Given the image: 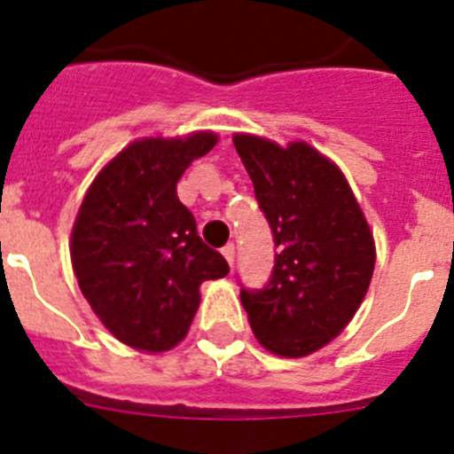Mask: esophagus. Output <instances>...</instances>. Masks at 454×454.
Segmentation results:
<instances>
[{
    "label": "esophagus",
    "instance_id": "obj_1",
    "mask_svg": "<svg viewBox=\"0 0 454 454\" xmlns=\"http://www.w3.org/2000/svg\"><path fill=\"white\" fill-rule=\"evenodd\" d=\"M223 256L230 262V266H234V259H236V246L234 243H227V246L223 247Z\"/></svg>",
    "mask_w": 454,
    "mask_h": 454
}]
</instances>
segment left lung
Returning <instances> with one entry per match:
<instances>
[{"label":"left lung","mask_w":454,"mask_h":454,"mask_svg":"<svg viewBox=\"0 0 454 454\" xmlns=\"http://www.w3.org/2000/svg\"><path fill=\"white\" fill-rule=\"evenodd\" d=\"M234 145L277 247L268 284L240 288V302L266 350L311 355L364 302L375 268L371 227L343 172L307 143L236 134Z\"/></svg>","instance_id":"8db88e82"}]
</instances>
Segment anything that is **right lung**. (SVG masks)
I'll use <instances>...</instances> for the list:
<instances>
[{
    "mask_svg": "<svg viewBox=\"0 0 454 454\" xmlns=\"http://www.w3.org/2000/svg\"><path fill=\"white\" fill-rule=\"evenodd\" d=\"M215 140L211 131L136 140L95 177L74 220L70 254L83 298L136 350L177 346L200 307V284L230 272L177 198L184 170Z\"/></svg>",
    "mask_w": 454,
    "mask_h": 454,
    "instance_id": "1",
    "label": "right lung"
}]
</instances>
